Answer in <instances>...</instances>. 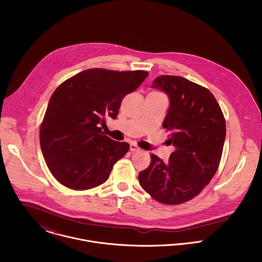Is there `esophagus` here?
Returning <instances> with one entry per match:
<instances>
[{
    "mask_svg": "<svg viewBox=\"0 0 262 262\" xmlns=\"http://www.w3.org/2000/svg\"><path fill=\"white\" fill-rule=\"evenodd\" d=\"M140 148L136 145V144H134V143H131L130 144V151H132V152H135V151H139Z\"/></svg>",
    "mask_w": 262,
    "mask_h": 262,
    "instance_id": "1",
    "label": "esophagus"
}]
</instances>
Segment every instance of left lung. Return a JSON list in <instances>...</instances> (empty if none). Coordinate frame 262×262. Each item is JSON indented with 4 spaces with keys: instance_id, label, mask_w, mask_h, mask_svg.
Listing matches in <instances>:
<instances>
[{
    "instance_id": "1",
    "label": "left lung",
    "mask_w": 262,
    "mask_h": 262,
    "mask_svg": "<svg viewBox=\"0 0 262 262\" xmlns=\"http://www.w3.org/2000/svg\"><path fill=\"white\" fill-rule=\"evenodd\" d=\"M151 88L168 97L162 127L171 132L168 141L176 150L166 163L151 154L139 183L157 202L183 204L198 195L218 169L226 137L224 116L209 90L185 77L160 75Z\"/></svg>"
}]
</instances>
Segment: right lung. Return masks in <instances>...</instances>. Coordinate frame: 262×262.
I'll list each match as a JSON object with an SVG mask.
<instances>
[{"instance_id":"add662e5","label":"right lung","mask_w":262,"mask_h":262,"mask_svg":"<svg viewBox=\"0 0 262 262\" xmlns=\"http://www.w3.org/2000/svg\"><path fill=\"white\" fill-rule=\"evenodd\" d=\"M144 71L85 70L52 94L42 125L40 146L52 176L63 186L83 190L104 184L114 164L129 150L102 131L116 119L123 98L147 77Z\"/></svg>"}]
</instances>
